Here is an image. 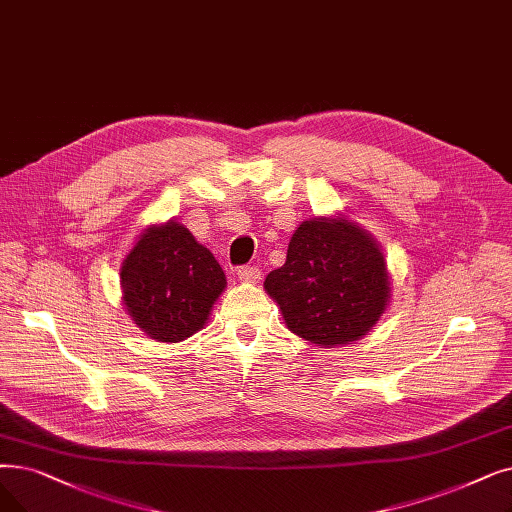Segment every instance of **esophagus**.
I'll return each instance as SVG.
<instances>
[{"label": "esophagus", "instance_id": "esophagus-1", "mask_svg": "<svg viewBox=\"0 0 512 512\" xmlns=\"http://www.w3.org/2000/svg\"><path fill=\"white\" fill-rule=\"evenodd\" d=\"M238 278L242 282H257L261 278V270L257 265H242V268H238Z\"/></svg>", "mask_w": 512, "mask_h": 512}]
</instances>
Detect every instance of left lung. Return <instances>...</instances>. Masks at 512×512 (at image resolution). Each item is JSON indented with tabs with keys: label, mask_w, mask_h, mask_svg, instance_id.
Returning <instances> with one entry per match:
<instances>
[{
	"label": "left lung",
	"mask_w": 512,
	"mask_h": 512,
	"mask_svg": "<svg viewBox=\"0 0 512 512\" xmlns=\"http://www.w3.org/2000/svg\"><path fill=\"white\" fill-rule=\"evenodd\" d=\"M263 286L280 305L286 326L324 347L364 337L389 299L379 244L349 219L303 221L284 265Z\"/></svg>",
	"instance_id": "obj_1"
}]
</instances>
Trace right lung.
Returning a JSON list of instances; mask_svg holds the SVG:
<instances>
[{"label": "right lung", "mask_w": 512, "mask_h": 512, "mask_svg": "<svg viewBox=\"0 0 512 512\" xmlns=\"http://www.w3.org/2000/svg\"><path fill=\"white\" fill-rule=\"evenodd\" d=\"M123 301L146 335L177 343L201 330L226 288L217 259L177 221L148 228L121 268Z\"/></svg>", "instance_id": "1"}]
</instances>
